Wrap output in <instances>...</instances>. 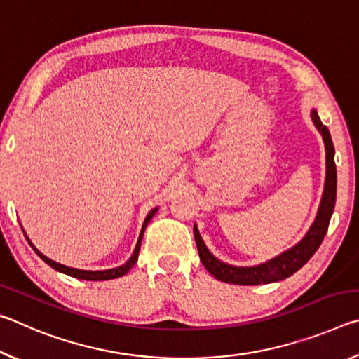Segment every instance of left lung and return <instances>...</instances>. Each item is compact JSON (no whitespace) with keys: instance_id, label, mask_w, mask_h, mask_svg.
I'll return each instance as SVG.
<instances>
[{"instance_id":"left-lung-1","label":"left lung","mask_w":359,"mask_h":359,"mask_svg":"<svg viewBox=\"0 0 359 359\" xmlns=\"http://www.w3.org/2000/svg\"><path fill=\"white\" fill-rule=\"evenodd\" d=\"M312 120L318 131L321 133V136H323V141L326 145L325 193L323 198H321L318 214L317 218H315L312 228L309 229L306 238H304L299 244L290 248L288 252L278 255L277 258L253 267H234L222 263V261H218L214 255H210V252L205 248L196 226H194V241H196L198 245L199 258H201L205 269L209 271V274L214 276L217 280L234 285H261L283 280V278L293 276L296 271H299L301 267L312 258V255L318 250L320 244L323 242L327 226H330L334 205H336L337 171L336 163H334V145L330 130L321 123V120L315 111H312Z\"/></svg>"}]
</instances>
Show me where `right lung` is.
<instances>
[{"label": "right lung", "mask_w": 359, "mask_h": 359, "mask_svg": "<svg viewBox=\"0 0 359 359\" xmlns=\"http://www.w3.org/2000/svg\"><path fill=\"white\" fill-rule=\"evenodd\" d=\"M155 212H156V209H154L150 212V214L147 215V218H145V222H144V224H142V229H141V234H139V241H137V244H136V248H135V252H133V257L126 261V263L123 264V266H120V267H115V269H109V271H81V269H74V267H66V266H63V264H60V263H55V261H52V259H48L47 257H44V255H42L38 248H36L32 242H29V245L33 247V250L38 253V257L41 258V259H44L46 263L50 266V267H53V269H57V271H60V272H63V274H66V276H71V277H76V278H82V280H111V278H118V277H121V276H125L126 272H128L133 266L136 264V261H137V255H139V248H141V242H142V236H144V231H145V228H147V224H149V222L151 220V217L155 215Z\"/></svg>", "instance_id": "right-lung-1"}]
</instances>
